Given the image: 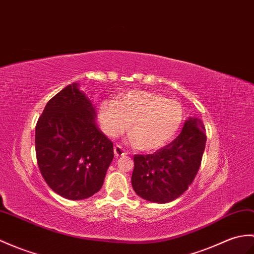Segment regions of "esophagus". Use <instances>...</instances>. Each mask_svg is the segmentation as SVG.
<instances>
[{"label": "esophagus", "instance_id": "34e87169", "mask_svg": "<svg viewBox=\"0 0 254 254\" xmlns=\"http://www.w3.org/2000/svg\"><path fill=\"white\" fill-rule=\"evenodd\" d=\"M114 151H115V157L116 158H119V157H123L127 155V152L122 148V147L120 145H116L114 147Z\"/></svg>", "mask_w": 254, "mask_h": 254}]
</instances>
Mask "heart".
<instances>
[{
  "mask_svg": "<svg viewBox=\"0 0 254 254\" xmlns=\"http://www.w3.org/2000/svg\"><path fill=\"white\" fill-rule=\"evenodd\" d=\"M183 107L174 99L136 90L103 103L99 120L105 132L117 136L127 127L135 146L144 151L161 148L174 137L183 121Z\"/></svg>",
  "mask_w": 254,
  "mask_h": 254,
  "instance_id": "heart-1",
  "label": "heart"
}]
</instances>
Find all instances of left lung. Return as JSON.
<instances>
[{
    "label": "left lung",
    "mask_w": 254,
    "mask_h": 254,
    "mask_svg": "<svg viewBox=\"0 0 254 254\" xmlns=\"http://www.w3.org/2000/svg\"><path fill=\"white\" fill-rule=\"evenodd\" d=\"M205 128L190 117L172 143L151 155H135L132 186L140 198L167 203L188 190L197 175L205 148Z\"/></svg>",
    "instance_id": "1"
}]
</instances>
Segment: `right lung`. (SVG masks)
Here are the masks:
<instances>
[{
    "label": "right lung",
    "mask_w": 254,
    "mask_h": 254,
    "mask_svg": "<svg viewBox=\"0 0 254 254\" xmlns=\"http://www.w3.org/2000/svg\"><path fill=\"white\" fill-rule=\"evenodd\" d=\"M95 118L91 99L74 82L50 99L35 127L41 174L66 199L82 200L96 193L114 159V145Z\"/></svg>",
    "instance_id": "add662e5"
}]
</instances>
